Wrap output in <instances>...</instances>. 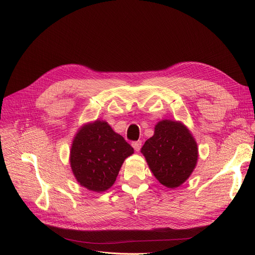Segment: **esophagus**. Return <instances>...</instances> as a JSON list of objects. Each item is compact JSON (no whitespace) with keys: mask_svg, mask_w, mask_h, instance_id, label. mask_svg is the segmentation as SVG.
Wrapping results in <instances>:
<instances>
[{"mask_svg":"<svg viewBox=\"0 0 255 255\" xmlns=\"http://www.w3.org/2000/svg\"><path fill=\"white\" fill-rule=\"evenodd\" d=\"M132 146H133V149H134L135 151H139L140 150V148H141V140H137V141H133L132 142Z\"/></svg>","mask_w":255,"mask_h":255,"instance_id":"1","label":"esophagus"}]
</instances>
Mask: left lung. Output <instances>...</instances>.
Listing matches in <instances>:
<instances>
[{
	"mask_svg": "<svg viewBox=\"0 0 255 255\" xmlns=\"http://www.w3.org/2000/svg\"><path fill=\"white\" fill-rule=\"evenodd\" d=\"M140 152L155 178L167 188H177L188 179L198 158L197 143L190 131L170 120L160 121Z\"/></svg>",
	"mask_w": 255,
	"mask_h": 255,
	"instance_id": "8db88e82",
	"label": "left lung"
}]
</instances>
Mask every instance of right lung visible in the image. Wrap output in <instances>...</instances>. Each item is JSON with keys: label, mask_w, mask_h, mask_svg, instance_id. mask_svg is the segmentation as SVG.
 Returning a JSON list of instances; mask_svg holds the SVG:
<instances>
[{"label": "right lung", "mask_w": 255, "mask_h": 255, "mask_svg": "<svg viewBox=\"0 0 255 255\" xmlns=\"http://www.w3.org/2000/svg\"><path fill=\"white\" fill-rule=\"evenodd\" d=\"M134 153L122 135L105 121H95L80 128L73 139L70 165L80 186L105 191L114 185L124 160Z\"/></svg>", "instance_id": "add662e5"}]
</instances>
